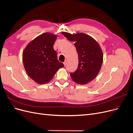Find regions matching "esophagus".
<instances>
[{"instance_id":"esophagus-1","label":"esophagus","mask_w":133,"mask_h":133,"mask_svg":"<svg viewBox=\"0 0 133 133\" xmlns=\"http://www.w3.org/2000/svg\"><path fill=\"white\" fill-rule=\"evenodd\" d=\"M63 64H64V65H65V66L67 65V61H65V62H64Z\"/></svg>"}]
</instances>
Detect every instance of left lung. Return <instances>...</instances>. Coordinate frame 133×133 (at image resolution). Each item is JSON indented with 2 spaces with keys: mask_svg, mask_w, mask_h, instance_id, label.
Masks as SVG:
<instances>
[{
  "mask_svg": "<svg viewBox=\"0 0 133 133\" xmlns=\"http://www.w3.org/2000/svg\"><path fill=\"white\" fill-rule=\"evenodd\" d=\"M62 34L68 40L74 42L78 54L77 70L70 75L72 80L79 84L92 81L99 73L103 62V53L99 44L90 36L83 33Z\"/></svg>",
  "mask_w": 133,
  "mask_h": 133,
  "instance_id": "1",
  "label": "left lung"
}]
</instances>
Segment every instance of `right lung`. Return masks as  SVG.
I'll return each instance as SVG.
<instances>
[{"instance_id":"obj_1","label":"right lung","mask_w":133,"mask_h":133,"mask_svg":"<svg viewBox=\"0 0 133 133\" xmlns=\"http://www.w3.org/2000/svg\"><path fill=\"white\" fill-rule=\"evenodd\" d=\"M57 36L45 33L27 45L22 54L23 66L28 76L38 84L50 82L63 64L57 60L53 45Z\"/></svg>"}]
</instances>
